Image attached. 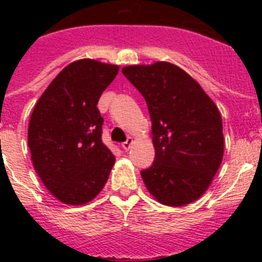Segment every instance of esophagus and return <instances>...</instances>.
<instances>
[{"label":"esophagus","instance_id":"34e87169","mask_svg":"<svg viewBox=\"0 0 262 262\" xmlns=\"http://www.w3.org/2000/svg\"><path fill=\"white\" fill-rule=\"evenodd\" d=\"M133 144H134V139L133 138H127L126 142H124L123 144H122V148H123L124 151H128L129 148L133 147Z\"/></svg>","mask_w":262,"mask_h":262}]
</instances>
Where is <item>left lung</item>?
Instances as JSON below:
<instances>
[{
    "instance_id": "obj_1",
    "label": "left lung",
    "mask_w": 262,
    "mask_h": 262,
    "mask_svg": "<svg viewBox=\"0 0 262 262\" xmlns=\"http://www.w3.org/2000/svg\"><path fill=\"white\" fill-rule=\"evenodd\" d=\"M140 92L152 120L155 163L142 170L157 202L180 207L203 195L224 152L221 113L201 85L166 61L122 69Z\"/></svg>"
}]
</instances>
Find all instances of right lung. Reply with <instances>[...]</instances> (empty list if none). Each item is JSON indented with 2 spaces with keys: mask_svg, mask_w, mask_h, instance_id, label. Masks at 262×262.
Instances as JSON below:
<instances>
[{
  "mask_svg": "<svg viewBox=\"0 0 262 262\" xmlns=\"http://www.w3.org/2000/svg\"><path fill=\"white\" fill-rule=\"evenodd\" d=\"M119 67L92 59L71 62L41 94L29 123L36 173L60 202L80 206L107 182L115 157L102 143L97 103Z\"/></svg>",
  "mask_w": 262,
  "mask_h": 262,
  "instance_id": "obj_1",
  "label": "right lung"
}]
</instances>
